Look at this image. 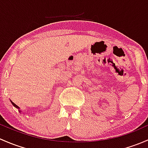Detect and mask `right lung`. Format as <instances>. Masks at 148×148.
Masks as SVG:
<instances>
[{"label": "right lung", "instance_id": "right-lung-1", "mask_svg": "<svg viewBox=\"0 0 148 148\" xmlns=\"http://www.w3.org/2000/svg\"><path fill=\"white\" fill-rule=\"evenodd\" d=\"M11 103H12V104H13V106H15V107H16V108H18V109H19V108H18V106H16V104H15V103H13V102H12V101H11Z\"/></svg>", "mask_w": 148, "mask_h": 148}]
</instances>
